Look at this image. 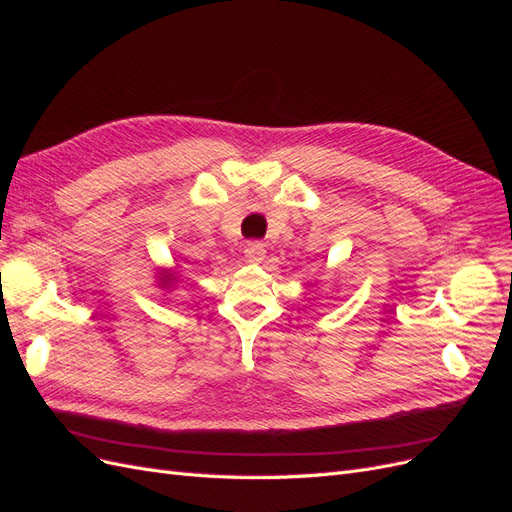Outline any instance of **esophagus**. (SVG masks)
Listing matches in <instances>:
<instances>
[{
    "instance_id": "esophagus-1",
    "label": "esophagus",
    "mask_w": 512,
    "mask_h": 512,
    "mask_svg": "<svg viewBox=\"0 0 512 512\" xmlns=\"http://www.w3.org/2000/svg\"><path fill=\"white\" fill-rule=\"evenodd\" d=\"M245 258H247V262H260L262 258H265V254H267V250H265V243H260V241H250L245 245Z\"/></svg>"
}]
</instances>
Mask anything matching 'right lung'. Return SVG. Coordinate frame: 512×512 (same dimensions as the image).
<instances>
[{
  "instance_id": "obj_1",
  "label": "right lung",
  "mask_w": 512,
  "mask_h": 512,
  "mask_svg": "<svg viewBox=\"0 0 512 512\" xmlns=\"http://www.w3.org/2000/svg\"><path fill=\"white\" fill-rule=\"evenodd\" d=\"M168 280H170V275H166V282H168Z\"/></svg>"
}]
</instances>
